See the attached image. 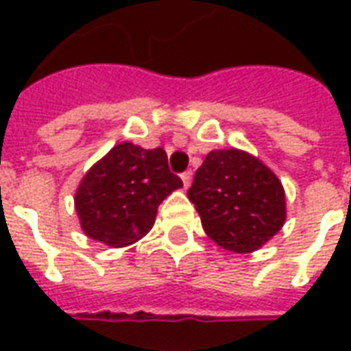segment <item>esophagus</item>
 I'll list each match as a JSON object with an SVG mask.
<instances>
[{
    "label": "esophagus",
    "mask_w": 351,
    "mask_h": 351,
    "mask_svg": "<svg viewBox=\"0 0 351 351\" xmlns=\"http://www.w3.org/2000/svg\"><path fill=\"white\" fill-rule=\"evenodd\" d=\"M180 178H182L184 188H188V186L191 184V171H184L182 175H180Z\"/></svg>",
    "instance_id": "esophagus-1"
}]
</instances>
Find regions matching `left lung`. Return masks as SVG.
<instances>
[{
	"instance_id": "1",
	"label": "left lung",
	"mask_w": 351,
	"mask_h": 351,
	"mask_svg": "<svg viewBox=\"0 0 351 351\" xmlns=\"http://www.w3.org/2000/svg\"><path fill=\"white\" fill-rule=\"evenodd\" d=\"M188 199L206 235L235 254L258 250L286 221L282 182L258 158L237 148L206 154Z\"/></svg>"
}]
</instances>
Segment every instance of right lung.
I'll use <instances>...</instances> for the list:
<instances>
[{"label":"right lung","instance_id":"add662e5","mask_svg":"<svg viewBox=\"0 0 351 351\" xmlns=\"http://www.w3.org/2000/svg\"><path fill=\"white\" fill-rule=\"evenodd\" d=\"M178 188L182 180L169 171L163 148L120 143L80 182L75 195L80 228L112 248L137 243L152 229L161 201Z\"/></svg>","mask_w":351,"mask_h":351}]
</instances>
